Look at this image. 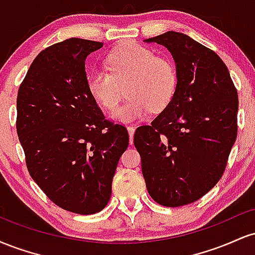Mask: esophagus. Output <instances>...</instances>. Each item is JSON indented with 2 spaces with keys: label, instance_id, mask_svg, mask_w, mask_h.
<instances>
[{
  "label": "esophagus",
  "instance_id": "esophagus-1",
  "mask_svg": "<svg viewBox=\"0 0 255 255\" xmlns=\"http://www.w3.org/2000/svg\"><path fill=\"white\" fill-rule=\"evenodd\" d=\"M128 133H129V142L133 144V135H134V131H135V127L134 126H128L127 127Z\"/></svg>",
  "mask_w": 255,
  "mask_h": 255
}]
</instances>
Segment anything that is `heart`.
I'll use <instances>...</instances> for the list:
<instances>
[{"mask_svg": "<svg viewBox=\"0 0 255 255\" xmlns=\"http://www.w3.org/2000/svg\"><path fill=\"white\" fill-rule=\"evenodd\" d=\"M108 71L93 69L87 78L91 97L114 111L127 87L128 102L111 115L120 122L142 119L153 109L168 108L176 95L177 72L166 58L136 43H125L107 57Z\"/></svg>", "mask_w": 255, "mask_h": 255, "instance_id": "1", "label": "heart"}]
</instances>
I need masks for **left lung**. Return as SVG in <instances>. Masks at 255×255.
Segmentation results:
<instances>
[{"label": "left lung", "instance_id": "left-lung-1", "mask_svg": "<svg viewBox=\"0 0 255 255\" xmlns=\"http://www.w3.org/2000/svg\"><path fill=\"white\" fill-rule=\"evenodd\" d=\"M145 43L165 46L177 72L176 95L134 145L148 194L166 207L191 204L221 180L238 135V91L221 57L181 32Z\"/></svg>", "mask_w": 255, "mask_h": 255}]
</instances>
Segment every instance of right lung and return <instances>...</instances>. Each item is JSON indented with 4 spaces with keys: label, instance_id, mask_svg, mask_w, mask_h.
Returning <instances> with one entry per match:
<instances>
[{
    "label": "right lung",
    "instance_id": "obj_1",
    "mask_svg": "<svg viewBox=\"0 0 255 255\" xmlns=\"http://www.w3.org/2000/svg\"><path fill=\"white\" fill-rule=\"evenodd\" d=\"M102 42L71 38L40 51L19 87L16 131L31 177L79 215L104 209L129 136L105 120L87 89L85 61Z\"/></svg>",
    "mask_w": 255,
    "mask_h": 255
}]
</instances>
